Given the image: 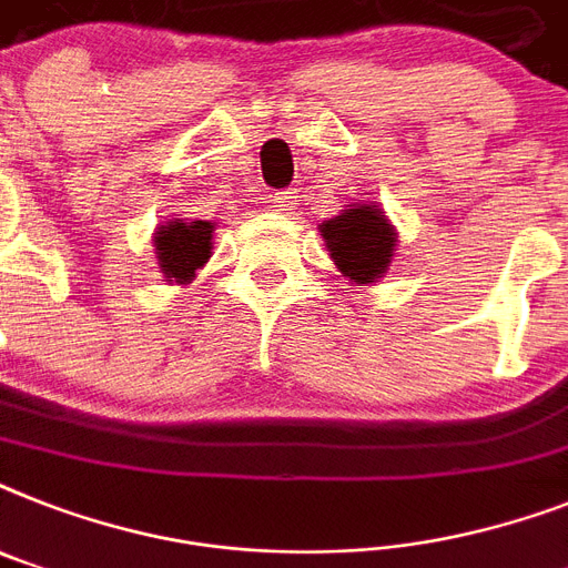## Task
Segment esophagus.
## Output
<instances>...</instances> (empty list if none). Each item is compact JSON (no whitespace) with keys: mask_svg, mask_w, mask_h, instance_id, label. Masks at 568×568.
Instances as JSON below:
<instances>
[{"mask_svg":"<svg viewBox=\"0 0 568 568\" xmlns=\"http://www.w3.org/2000/svg\"><path fill=\"white\" fill-rule=\"evenodd\" d=\"M294 197H297V192H294V189H280V192H274V195H271V204L280 206V210H288V206H294Z\"/></svg>","mask_w":568,"mask_h":568,"instance_id":"esophagus-1","label":"esophagus"}]
</instances>
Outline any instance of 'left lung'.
Wrapping results in <instances>:
<instances>
[{
	"label": "left lung",
	"instance_id": "left-lung-1",
	"mask_svg": "<svg viewBox=\"0 0 568 568\" xmlns=\"http://www.w3.org/2000/svg\"><path fill=\"white\" fill-rule=\"evenodd\" d=\"M321 233L338 271L353 283H373L388 271L396 236L382 210L367 204L344 210L321 224Z\"/></svg>",
	"mask_w": 568,
	"mask_h": 568
}]
</instances>
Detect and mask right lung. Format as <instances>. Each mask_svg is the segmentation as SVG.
<instances>
[{
	"label": "right lung",
	"instance_id": "obj_1",
	"mask_svg": "<svg viewBox=\"0 0 568 568\" xmlns=\"http://www.w3.org/2000/svg\"><path fill=\"white\" fill-rule=\"evenodd\" d=\"M156 260L165 276L174 283H189L206 260L212 247L210 221H172L156 230Z\"/></svg>",
	"mask_w": 568,
	"mask_h": 568
}]
</instances>
